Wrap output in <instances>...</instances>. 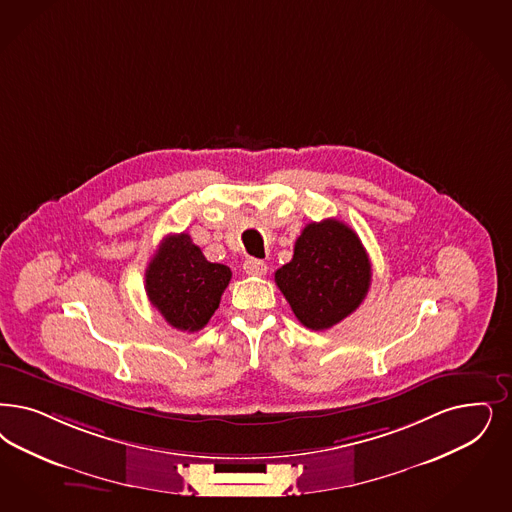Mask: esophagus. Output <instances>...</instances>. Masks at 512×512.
I'll list each match as a JSON object with an SVG mask.
<instances>
[{
  "instance_id": "34e87169",
  "label": "esophagus",
  "mask_w": 512,
  "mask_h": 512,
  "mask_svg": "<svg viewBox=\"0 0 512 512\" xmlns=\"http://www.w3.org/2000/svg\"><path fill=\"white\" fill-rule=\"evenodd\" d=\"M244 270H246V274H249V276H265L266 265L263 261H259V259H247L246 263H244Z\"/></svg>"
}]
</instances>
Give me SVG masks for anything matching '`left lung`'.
Here are the masks:
<instances>
[{
	"mask_svg": "<svg viewBox=\"0 0 512 512\" xmlns=\"http://www.w3.org/2000/svg\"><path fill=\"white\" fill-rule=\"evenodd\" d=\"M371 276L359 236L342 221L323 219L304 227L293 259L276 270L274 280L300 323L325 331L359 308Z\"/></svg>",
	"mask_w": 512,
	"mask_h": 512,
	"instance_id": "left-lung-1",
	"label": "left lung"
}]
</instances>
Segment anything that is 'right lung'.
Masks as SVG:
<instances>
[{
	"label": "right lung",
	"mask_w": 512,
	"mask_h": 512,
	"mask_svg": "<svg viewBox=\"0 0 512 512\" xmlns=\"http://www.w3.org/2000/svg\"><path fill=\"white\" fill-rule=\"evenodd\" d=\"M230 278L229 266L210 263L191 236L181 232L162 240L145 270V291L172 327L194 333L219 308Z\"/></svg>",
	"instance_id": "right-lung-1"
}]
</instances>
